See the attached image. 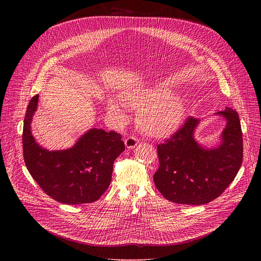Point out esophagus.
Instances as JSON below:
<instances>
[{"label": "esophagus", "mask_w": 261, "mask_h": 261, "mask_svg": "<svg viewBox=\"0 0 261 261\" xmlns=\"http://www.w3.org/2000/svg\"><path fill=\"white\" fill-rule=\"evenodd\" d=\"M140 144V141L138 139H135L134 136H129L128 139L125 140V145L128 149H133L135 148L136 146H138Z\"/></svg>", "instance_id": "obj_1"}]
</instances>
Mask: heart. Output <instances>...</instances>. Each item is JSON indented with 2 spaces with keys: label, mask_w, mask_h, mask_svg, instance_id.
Instances as JSON below:
<instances>
[{
  "label": "heart",
  "mask_w": 261,
  "mask_h": 261,
  "mask_svg": "<svg viewBox=\"0 0 261 261\" xmlns=\"http://www.w3.org/2000/svg\"><path fill=\"white\" fill-rule=\"evenodd\" d=\"M131 108L139 110L138 123L141 130L152 138H165L173 133L184 117L185 106L179 95H170L160 89H147L129 93L123 97ZM109 113L119 120H126L122 103L116 98L107 100Z\"/></svg>",
  "instance_id": "heart-1"
}]
</instances>
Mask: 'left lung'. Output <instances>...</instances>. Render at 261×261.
<instances>
[{"label":"left lung","instance_id":"obj_1","mask_svg":"<svg viewBox=\"0 0 261 261\" xmlns=\"http://www.w3.org/2000/svg\"><path fill=\"white\" fill-rule=\"evenodd\" d=\"M215 115L226 120L218 146L207 148L196 141L195 131L201 119L194 117H189L171 139L158 146L160 167L153 180L165 199L203 205L222 195L234 181L243 159L239 115L228 107Z\"/></svg>","mask_w":261,"mask_h":261}]
</instances>
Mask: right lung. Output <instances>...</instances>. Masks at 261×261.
<instances>
[{
    "instance_id": "1",
    "label": "right lung",
    "mask_w": 261,
    "mask_h": 261,
    "mask_svg": "<svg viewBox=\"0 0 261 261\" xmlns=\"http://www.w3.org/2000/svg\"><path fill=\"white\" fill-rule=\"evenodd\" d=\"M39 95L26 110L23 126L25 165L46 195L64 204H85L98 200L112 179L114 161L125 150L121 135L92 128L65 150L41 147L32 134L31 123Z\"/></svg>"
}]
</instances>
